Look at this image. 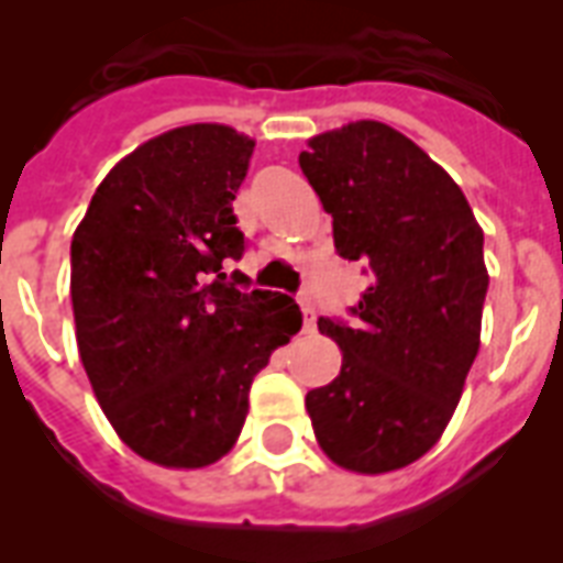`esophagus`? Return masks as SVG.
<instances>
[{"label":"esophagus","instance_id":"obj_1","mask_svg":"<svg viewBox=\"0 0 563 563\" xmlns=\"http://www.w3.org/2000/svg\"><path fill=\"white\" fill-rule=\"evenodd\" d=\"M298 303L300 309H303V330H307V333H316V303L309 298V291H300Z\"/></svg>","mask_w":563,"mask_h":563}]
</instances>
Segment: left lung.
Wrapping results in <instances>:
<instances>
[{
	"label": "left lung",
	"instance_id": "obj_1",
	"mask_svg": "<svg viewBox=\"0 0 563 563\" xmlns=\"http://www.w3.org/2000/svg\"><path fill=\"white\" fill-rule=\"evenodd\" d=\"M298 163L339 256L371 268L353 324L318 318L342 371L307 394L312 429L344 471H397L441 438L479 353L485 236L459 184L383 122L312 136Z\"/></svg>",
	"mask_w": 563,
	"mask_h": 563
}]
</instances>
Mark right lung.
<instances>
[{
	"instance_id": "obj_1",
	"label": "right lung",
	"mask_w": 563,
	"mask_h": 563,
	"mask_svg": "<svg viewBox=\"0 0 563 563\" xmlns=\"http://www.w3.org/2000/svg\"><path fill=\"white\" fill-rule=\"evenodd\" d=\"M254 140L184 125L119 161L73 236L75 339L96 400L136 455L207 467L236 444L247 391L298 333V303L224 274L245 254L233 198Z\"/></svg>"
}]
</instances>
